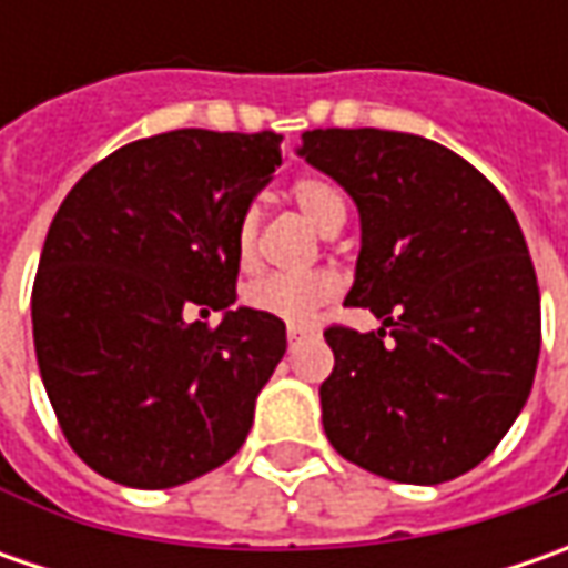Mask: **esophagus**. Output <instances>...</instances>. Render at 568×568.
<instances>
[{"label":"esophagus","instance_id":"obj_1","mask_svg":"<svg viewBox=\"0 0 568 568\" xmlns=\"http://www.w3.org/2000/svg\"><path fill=\"white\" fill-rule=\"evenodd\" d=\"M306 338H310V328H300V325H291V328H287V341H291V347L303 344Z\"/></svg>","mask_w":568,"mask_h":568}]
</instances>
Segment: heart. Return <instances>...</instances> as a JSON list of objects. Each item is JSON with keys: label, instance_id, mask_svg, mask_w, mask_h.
<instances>
[{"label": "heart", "instance_id": "1", "mask_svg": "<svg viewBox=\"0 0 568 568\" xmlns=\"http://www.w3.org/2000/svg\"><path fill=\"white\" fill-rule=\"evenodd\" d=\"M291 195H294L296 207L322 233H332V230H338L344 224V199L328 180L300 176L291 186ZM258 227H262V217L252 207L236 221V230H233V255H236V265L243 272H252L255 262H258ZM335 296H338V281L328 272H313L303 274V277L265 274V277H255L243 287V303L250 310L277 318L284 325L313 322L318 310H325Z\"/></svg>", "mask_w": 568, "mask_h": 568}]
</instances>
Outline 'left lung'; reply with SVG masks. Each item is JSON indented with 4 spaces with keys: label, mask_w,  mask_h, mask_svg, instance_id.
<instances>
[{
    "label": "left lung",
    "mask_w": 568,
    "mask_h": 568,
    "mask_svg": "<svg viewBox=\"0 0 568 568\" xmlns=\"http://www.w3.org/2000/svg\"><path fill=\"white\" fill-rule=\"evenodd\" d=\"M296 154L361 211L344 303L382 318L366 335L325 332L328 443L398 484L477 468L521 414L540 354V291L513 207L465 158L407 132L313 129Z\"/></svg>",
    "instance_id": "8db88e82"
}]
</instances>
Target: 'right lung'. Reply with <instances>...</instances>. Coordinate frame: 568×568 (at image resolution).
Returning <instances> with one entry per match:
<instances>
[{
  "label": "right lung",
  "mask_w": 568,
  "mask_h": 568,
  "mask_svg": "<svg viewBox=\"0 0 568 568\" xmlns=\"http://www.w3.org/2000/svg\"><path fill=\"white\" fill-rule=\"evenodd\" d=\"M274 166V132L176 129L103 158L55 211L31 294L37 366L69 446L106 480L180 487L246 443L287 332L230 306L233 230ZM211 308L221 326L201 322Z\"/></svg>",
  "instance_id": "obj_1"
}]
</instances>
